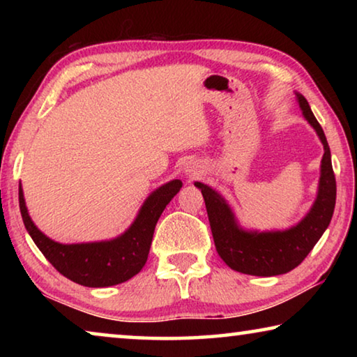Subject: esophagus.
I'll return each mask as SVG.
<instances>
[{"label": "esophagus", "mask_w": 357, "mask_h": 357, "mask_svg": "<svg viewBox=\"0 0 357 357\" xmlns=\"http://www.w3.org/2000/svg\"><path fill=\"white\" fill-rule=\"evenodd\" d=\"M184 172L189 178H197L203 172V167L197 160H189L184 167Z\"/></svg>", "instance_id": "obj_1"}]
</instances>
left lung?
I'll return each mask as SVG.
<instances>
[{
	"mask_svg": "<svg viewBox=\"0 0 357 357\" xmlns=\"http://www.w3.org/2000/svg\"><path fill=\"white\" fill-rule=\"evenodd\" d=\"M296 98L302 114L315 129L324 146L317 200L298 225L283 231H247L238 225L231 208L219 193L206 184L195 183L198 189H202L206 203L215 250L223 261L238 273L259 277L289 273L309 255L329 227L334 214L337 185L329 144L309 102L302 94H296Z\"/></svg>",
	"mask_w": 357,
	"mask_h": 357,
	"instance_id": "1",
	"label": "left lung"
}]
</instances>
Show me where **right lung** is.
<instances>
[{"instance_id": "add662e5", "label": "right lung", "mask_w": 357, "mask_h": 357, "mask_svg": "<svg viewBox=\"0 0 357 357\" xmlns=\"http://www.w3.org/2000/svg\"><path fill=\"white\" fill-rule=\"evenodd\" d=\"M181 187L179 179L160 185L146 198L134 223L121 236L86 244H59L47 238L28 214L22 185L19 203L26 231L53 268L78 285L102 288L118 285L140 273L148 259L155 223Z\"/></svg>"}]
</instances>
